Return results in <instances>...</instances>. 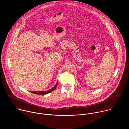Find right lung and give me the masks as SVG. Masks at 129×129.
Here are the masks:
<instances>
[{"label": "right lung", "instance_id": "obj_1", "mask_svg": "<svg viewBox=\"0 0 129 129\" xmlns=\"http://www.w3.org/2000/svg\"><path fill=\"white\" fill-rule=\"evenodd\" d=\"M58 81H57V83L56 84V85H55V86L52 87L51 89L48 90H47V91H30V92L33 93H34V94H39V95H44V94H48L50 92H51V91H53L56 88L57 86V85H58Z\"/></svg>", "mask_w": 129, "mask_h": 129}]
</instances>
